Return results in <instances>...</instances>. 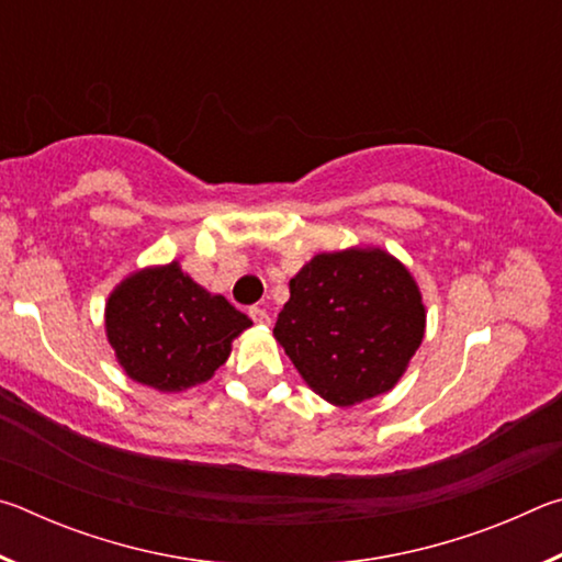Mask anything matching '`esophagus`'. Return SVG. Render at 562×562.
<instances>
[{
  "mask_svg": "<svg viewBox=\"0 0 562 562\" xmlns=\"http://www.w3.org/2000/svg\"><path fill=\"white\" fill-rule=\"evenodd\" d=\"M247 315L252 317V322H258V325H270V315L262 307H250L247 310Z\"/></svg>",
  "mask_w": 562,
  "mask_h": 562,
  "instance_id": "34e87169",
  "label": "esophagus"
}]
</instances>
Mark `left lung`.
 <instances>
[{
  "mask_svg": "<svg viewBox=\"0 0 562 562\" xmlns=\"http://www.w3.org/2000/svg\"><path fill=\"white\" fill-rule=\"evenodd\" d=\"M426 310L402 262L376 247L315 255L290 280L280 341L312 392L337 406L384 394L424 339Z\"/></svg>",
  "mask_w": 562,
  "mask_h": 562,
  "instance_id": "left-lung-1",
  "label": "left lung"
}]
</instances>
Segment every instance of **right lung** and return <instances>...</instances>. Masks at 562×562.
Instances as JSON below:
<instances>
[{"label": "right lung", "mask_w": 562, "mask_h": 562, "mask_svg": "<svg viewBox=\"0 0 562 562\" xmlns=\"http://www.w3.org/2000/svg\"><path fill=\"white\" fill-rule=\"evenodd\" d=\"M250 325L178 262L133 272L106 302V335L123 372L158 392L207 382L225 364L231 341Z\"/></svg>", "instance_id": "right-lung-1"}]
</instances>
